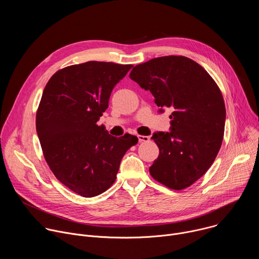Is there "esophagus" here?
I'll use <instances>...</instances> for the list:
<instances>
[{
	"label": "esophagus",
	"instance_id": "esophagus-1",
	"mask_svg": "<svg viewBox=\"0 0 259 259\" xmlns=\"http://www.w3.org/2000/svg\"><path fill=\"white\" fill-rule=\"evenodd\" d=\"M139 142H146L150 140V136H144V135H138Z\"/></svg>",
	"mask_w": 259,
	"mask_h": 259
}]
</instances>
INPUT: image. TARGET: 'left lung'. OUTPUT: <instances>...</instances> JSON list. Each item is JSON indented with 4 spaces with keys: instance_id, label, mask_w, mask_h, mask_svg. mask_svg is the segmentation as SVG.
Listing matches in <instances>:
<instances>
[{
    "instance_id": "1",
    "label": "left lung",
    "mask_w": 259,
    "mask_h": 259,
    "mask_svg": "<svg viewBox=\"0 0 259 259\" xmlns=\"http://www.w3.org/2000/svg\"><path fill=\"white\" fill-rule=\"evenodd\" d=\"M155 103L173 109L170 132L153 135L160 154L152 177L171 190H184L213 164L224 139L226 105L203 66L186 56H162L134 66L129 75Z\"/></svg>"
}]
</instances>
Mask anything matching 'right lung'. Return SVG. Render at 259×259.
<instances>
[{
	"mask_svg": "<svg viewBox=\"0 0 259 259\" xmlns=\"http://www.w3.org/2000/svg\"><path fill=\"white\" fill-rule=\"evenodd\" d=\"M132 64L88 61L57 70L48 81L35 115L44 158L55 177L73 193L92 198L117 178L120 163L138 138L109 135L97 121L113 88Z\"/></svg>",
	"mask_w": 259,
	"mask_h": 259,
	"instance_id": "right-lung-1",
	"label": "right lung"
}]
</instances>
